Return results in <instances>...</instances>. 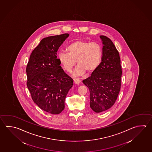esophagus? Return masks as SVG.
<instances>
[{"label":"esophagus","instance_id":"1","mask_svg":"<svg viewBox=\"0 0 152 152\" xmlns=\"http://www.w3.org/2000/svg\"><path fill=\"white\" fill-rule=\"evenodd\" d=\"M80 82H81V80L79 79H78V78H75L74 79V83H75V84H79V83H80Z\"/></svg>","mask_w":152,"mask_h":152}]
</instances>
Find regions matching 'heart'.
<instances>
[{"instance_id":"1","label":"heart","mask_w":152,"mask_h":152,"mask_svg":"<svg viewBox=\"0 0 152 152\" xmlns=\"http://www.w3.org/2000/svg\"><path fill=\"white\" fill-rule=\"evenodd\" d=\"M67 53L61 51L58 59L61 65L67 72H71L76 64L77 67L73 72L75 76L91 74L99 66L102 61V48L96 42L83 39L73 42L67 47Z\"/></svg>"}]
</instances>
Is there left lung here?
<instances>
[{"label": "left lung", "mask_w": 152, "mask_h": 152, "mask_svg": "<svg viewBox=\"0 0 152 152\" xmlns=\"http://www.w3.org/2000/svg\"><path fill=\"white\" fill-rule=\"evenodd\" d=\"M103 44L102 61L91 76L83 81L90 92V107L95 113L110 108L116 102L121 87L122 75L118 50L107 36L101 35Z\"/></svg>", "instance_id": "8db88e82"}]
</instances>
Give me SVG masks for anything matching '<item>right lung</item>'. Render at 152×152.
<instances>
[{
	"mask_svg": "<svg viewBox=\"0 0 152 152\" xmlns=\"http://www.w3.org/2000/svg\"><path fill=\"white\" fill-rule=\"evenodd\" d=\"M69 36L65 33L42 39L32 51L26 67L27 86L32 99L39 108L51 114H59L64 109L65 99L73 85L56 56Z\"/></svg>",
	"mask_w": 152,
	"mask_h": 152,
	"instance_id": "obj_1",
	"label": "right lung"
}]
</instances>
